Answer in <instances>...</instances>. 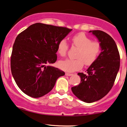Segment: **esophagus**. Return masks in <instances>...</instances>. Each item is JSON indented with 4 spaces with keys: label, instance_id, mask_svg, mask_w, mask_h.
Listing matches in <instances>:
<instances>
[{
    "label": "esophagus",
    "instance_id": "obj_1",
    "mask_svg": "<svg viewBox=\"0 0 127 127\" xmlns=\"http://www.w3.org/2000/svg\"><path fill=\"white\" fill-rule=\"evenodd\" d=\"M72 75H73V73H68V72H67V73H66V75H67V76H72Z\"/></svg>",
    "mask_w": 127,
    "mask_h": 127
}]
</instances>
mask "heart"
Masks as SVG:
<instances>
[{
  "label": "heart",
  "mask_w": 127,
  "mask_h": 127,
  "mask_svg": "<svg viewBox=\"0 0 127 127\" xmlns=\"http://www.w3.org/2000/svg\"><path fill=\"white\" fill-rule=\"evenodd\" d=\"M71 42L73 46L79 49L76 57L77 59H67L58 63L60 68L68 72L79 70L83 67L84 64L86 66L92 64L97 60L102 49L101 43L93 41L92 39L83 32L73 36ZM68 49L69 46L66 40H60L57 46L58 54L62 57H66Z\"/></svg>",
  "instance_id": "obj_1"
}]
</instances>
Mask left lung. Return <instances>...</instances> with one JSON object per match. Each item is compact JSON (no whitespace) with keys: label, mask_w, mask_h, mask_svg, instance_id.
I'll use <instances>...</instances> for the list:
<instances>
[{"label":"left lung","mask_w":127,"mask_h":127,"mask_svg":"<svg viewBox=\"0 0 127 127\" xmlns=\"http://www.w3.org/2000/svg\"><path fill=\"white\" fill-rule=\"evenodd\" d=\"M101 44V52L97 60L89 67L87 73H78L79 85L72 87L78 98L91 103L101 99L113 86L120 66V55L115 40L100 30L90 31Z\"/></svg>","instance_id":"1"}]
</instances>
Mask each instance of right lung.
<instances>
[{
  "mask_svg": "<svg viewBox=\"0 0 127 127\" xmlns=\"http://www.w3.org/2000/svg\"><path fill=\"white\" fill-rule=\"evenodd\" d=\"M72 31L37 23L17 36L11 56V70L17 85L27 95L40 97L53 89L65 73L50 66L57 60L58 43Z\"/></svg>",
  "mask_w": 127,
  "mask_h": 127,
  "instance_id": "obj_1",
  "label": "right lung"
}]
</instances>
